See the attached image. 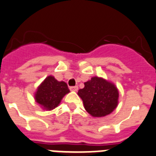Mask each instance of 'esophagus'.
<instances>
[{
  "mask_svg": "<svg viewBox=\"0 0 156 156\" xmlns=\"http://www.w3.org/2000/svg\"><path fill=\"white\" fill-rule=\"evenodd\" d=\"M69 90H71V91H77V90H78V87H76H76H69Z\"/></svg>",
  "mask_w": 156,
  "mask_h": 156,
  "instance_id": "obj_1",
  "label": "esophagus"
}]
</instances>
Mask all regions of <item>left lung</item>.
<instances>
[{"label": "left lung", "mask_w": 156, "mask_h": 156, "mask_svg": "<svg viewBox=\"0 0 156 156\" xmlns=\"http://www.w3.org/2000/svg\"><path fill=\"white\" fill-rule=\"evenodd\" d=\"M85 109L93 117L110 114L118 105L119 92L115 85L103 78L95 76L84 83L78 91Z\"/></svg>", "instance_id": "8db88e82"}]
</instances>
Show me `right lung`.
Here are the masks:
<instances>
[{
  "label": "right lung",
  "instance_id": "1",
  "mask_svg": "<svg viewBox=\"0 0 156 156\" xmlns=\"http://www.w3.org/2000/svg\"><path fill=\"white\" fill-rule=\"evenodd\" d=\"M68 93L69 90L66 83L59 82L53 76H49L38 87L35 99L44 109L51 110L60 104L63 96Z\"/></svg>",
  "mask_w": 156,
  "mask_h": 156
}]
</instances>
